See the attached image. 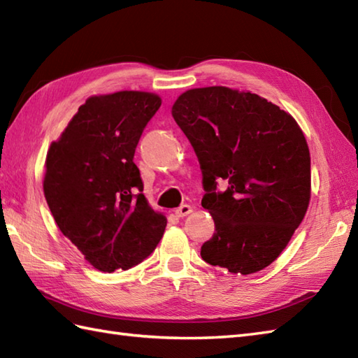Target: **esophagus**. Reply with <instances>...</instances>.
I'll return each mask as SVG.
<instances>
[{"mask_svg":"<svg viewBox=\"0 0 358 358\" xmlns=\"http://www.w3.org/2000/svg\"><path fill=\"white\" fill-rule=\"evenodd\" d=\"M189 213H192V207H190L189 204H181L178 209H176V215L178 218H182V217H187Z\"/></svg>","mask_w":358,"mask_h":358,"instance_id":"1","label":"esophagus"}]
</instances>
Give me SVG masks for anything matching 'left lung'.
<instances>
[{
	"label": "left lung",
	"instance_id": "left-lung-1",
	"mask_svg": "<svg viewBox=\"0 0 358 358\" xmlns=\"http://www.w3.org/2000/svg\"><path fill=\"white\" fill-rule=\"evenodd\" d=\"M172 115L194 146L206 192L201 206L215 221L201 257L239 274L268 267L308 209L311 160L303 132L267 99L226 87L186 91ZM222 179L226 191L217 189Z\"/></svg>",
	"mask_w": 358,
	"mask_h": 358
}]
</instances>
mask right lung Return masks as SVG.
Masks as SVG:
<instances>
[{"mask_svg":"<svg viewBox=\"0 0 358 358\" xmlns=\"http://www.w3.org/2000/svg\"><path fill=\"white\" fill-rule=\"evenodd\" d=\"M162 99L143 91L79 106L45 160L44 195L65 238L94 268L128 270L154 252L166 218L149 207L136 148Z\"/></svg>","mask_w":358,"mask_h":358,"instance_id":"obj_1","label":"right lung"}]
</instances>
